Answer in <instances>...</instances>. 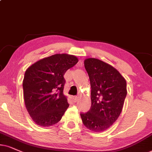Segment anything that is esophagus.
Instances as JSON below:
<instances>
[{
    "instance_id": "obj_1",
    "label": "esophagus",
    "mask_w": 152,
    "mask_h": 152,
    "mask_svg": "<svg viewBox=\"0 0 152 152\" xmlns=\"http://www.w3.org/2000/svg\"><path fill=\"white\" fill-rule=\"evenodd\" d=\"M73 99H74V100L75 102H77L78 100V99H79V97H78V96H74V97H73Z\"/></svg>"
}]
</instances>
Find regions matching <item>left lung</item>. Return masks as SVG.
Listing matches in <instances>:
<instances>
[{
  "instance_id": "left-lung-1",
  "label": "left lung",
  "mask_w": 152,
  "mask_h": 152,
  "mask_svg": "<svg viewBox=\"0 0 152 152\" xmlns=\"http://www.w3.org/2000/svg\"><path fill=\"white\" fill-rule=\"evenodd\" d=\"M84 66L91 86V107L80 117L88 129L104 131L121 113L127 95L126 81L116 69L99 59H86Z\"/></svg>"
}]
</instances>
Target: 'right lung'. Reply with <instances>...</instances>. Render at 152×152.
I'll return each mask as SVG.
<instances>
[{"mask_svg": "<svg viewBox=\"0 0 152 152\" xmlns=\"http://www.w3.org/2000/svg\"><path fill=\"white\" fill-rule=\"evenodd\" d=\"M78 61L74 55L56 54L26 70L22 83L25 106L38 126L48 127L58 123L69 106L63 94L64 75Z\"/></svg>", "mask_w": 152, "mask_h": 152, "instance_id": "add662e5", "label": "right lung"}]
</instances>
